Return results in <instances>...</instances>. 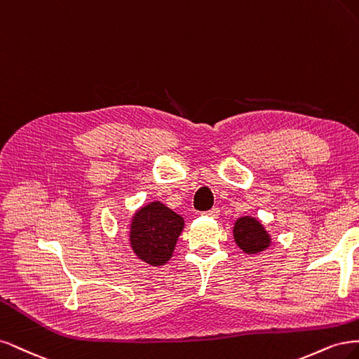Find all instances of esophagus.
<instances>
[{
	"label": "esophagus",
	"instance_id": "34e87169",
	"mask_svg": "<svg viewBox=\"0 0 359 359\" xmlns=\"http://www.w3.org/2000/svg\"><path fill=\"white\" fill-rule=\"evenodd\" d=\"M219 213H221V210L217 209V207H213L212 210H209V212H205V215L207 216H210V217H219Z\"/></svg>",
	"mask_w": 359,
	"mask_h": 359
}]
</instances>
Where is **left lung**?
Listing matches in <instances>:
<instances>
[{
    "label": "left lung",
    "instance_id": "obj_1",
    "mask_svg": "<svg viewBox=\"0 0 359 359\" xmlns=\"http://www.w3.org/2000/svg\"><path fill=\"white\" fill-rule=\"evenodd\" d=\"M233 234L236 245L248 255L269 249L271 245V237L269 231L264 228L261 221L253 216H241L234 222Z\"/></svg>",
    "mask_w": 359,
    "mask_h": 359
}]
</instances>
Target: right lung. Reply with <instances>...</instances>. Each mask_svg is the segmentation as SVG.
<instances>
[{"instance_id":"obj_1","label":"right lung","mask_w":359,"mask_h":359,"mask_svg":"<svg viewBox=\"0 0 359 359\" xmlns=\"http://www.w3.org/2000/svg\"><path fill=\"white\" fill-rule=\"evenodd\" d=\"M184 226L183 217L161 201H152L131 217L130 246L138 259L154 267L170 261Z\"/></svg>"}]
</instances>
